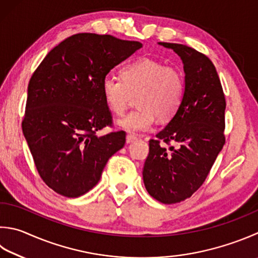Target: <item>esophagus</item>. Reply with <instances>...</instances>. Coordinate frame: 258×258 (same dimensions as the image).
Listing matches in <instances>:
<instances>
[{
    "label": "esophagus",
    "mask_w": 258,
    "mask_h": 258,
    "mask_svg": "<svg viewBox=\"0 0 258 258\" xmlns=\"http://www.w3.org/2000/svg\"><path fill=\"white\" fill-rule=\"evenodd\" d=\"M136 139H137V137H135L134 135H127V137H125V142H127V144H131L134 143Z\"/></svg>",
    "instance_id": "obj_1"
}]
</instances>
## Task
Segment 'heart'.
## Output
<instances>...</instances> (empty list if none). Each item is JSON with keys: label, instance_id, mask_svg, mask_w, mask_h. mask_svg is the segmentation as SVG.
I'll list each match as a JSON object with an SVG mask.
<instances>
[{"label": "heart", "instance_id": "b5f03b06", "mask_svg": "<svg viewBox=\"0 0 258 258\" xmlns=\"http://www.w3.org/2000/svg\"><path fill=\"white\" fill-rule=\"evenodd\" d=\"M121 76L122 80L106 76L101 84L103 99L113 113L122 114L131 94L141 93L139 108L116 121L119 128L131 134L143 133L153 127L156 116L165 121L176 113L184 94V80L177 70L143 57L125 65Z\"/></svg>", "mask_w": 258, "mask_h": 258}]
</instances>
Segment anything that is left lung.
Listing matches in <instances>:
<instances>
[{"mask_svg": "<svg viewBox=\"0 0 258 258\" xmlns=\"http://www.w3.org/2000/svg\"><path fill=\"white\" fill-rule=\"evenodd\" d=\"M177 53L183 62L184 94L176 113L149 140L143 178L148 193L172 205L200 187L225 145L226 100L215 65L203 53L179 43L158 42ZM160 140L176 143L166 151Z\"/></svg>", "mask_w": 258, "mask_h": 258, "instance_id": "obj_1", "label": "left lung"}]
</instances>
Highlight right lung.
I'll list each match as a JSON object with an SVG mask.
<instances>
[{"mask_svg":"<svg viewBox=\"0 0 258 258\" xmlns=\"http://www.w3.org/2000/svg\"><path fill=\"white\" fill-rule=\"evenodd\" d=\"M143 47L110 35L77 33L47 53L28 85L22 133L40 177L56 193L77 198L93 188L125 133L98 136L112 123L101 84Z\"/></svg>","mask_w":258,"mask_h":258,"instance_id":"right-lung-1","label":"right lung"}]
</instances>
